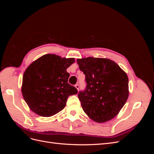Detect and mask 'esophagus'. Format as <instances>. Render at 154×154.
I'll return each mask as SVG.
<instances>
[{
    "mask_svg": "<svg viewBox=\"0 0 154 154\" xmlns=\"http://www.w3.org/2000/svg\"><path fill=\"white\" fill-rule=\"evenodd\" d=\"M75 87L77 88L78 91H79V85L78 84H76L75 85Z\"/></svg>",
    "mask_w": 154,
    "mask_h": 154,
    "instance_id": "34e87169",
    "label": "esophagus"
}]
</instances>
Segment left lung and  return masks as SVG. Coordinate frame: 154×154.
<instances>
[{
  "instance_id": "left-lung-1",
  "label": "left lung",
  "mask_w": 154,
  "mask_h": 154,
  "mask_svg": "<svg viewBox=\"0 0 154 154\" xmlns=\"http://www.w3.org/2000/svg\"><path fill=\"white\" fill-rule=\"evenodd\" d=\"M85 75L86 87L78 92L83 111L97 123L114 118L128 97V78L118 65L106 58L78 59Z\"/></svg>"
}]
</instances>
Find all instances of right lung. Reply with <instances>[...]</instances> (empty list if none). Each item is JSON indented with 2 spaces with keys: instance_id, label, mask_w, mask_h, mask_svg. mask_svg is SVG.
I'll return each mask as SVG.
<instances>
[{
  "instance_id": "add662e5",
  "label": "right lung",
  "mask_w": 154,
  "mask_h": 154,
  "mask_svg": "<svg viewBox=\"0 0 154 154\" xmlns=\"http://www.w3.org/2000/svg\"><path fill=\"white\" fill-rule=\"evenodd\" d=\"M74 58L45 54L32 62L23 75L22 93L26 103L35 113L50 117L63 109L69 96L77 88L68 83L67 69Z\"/></svg>"
}]
</instances>
